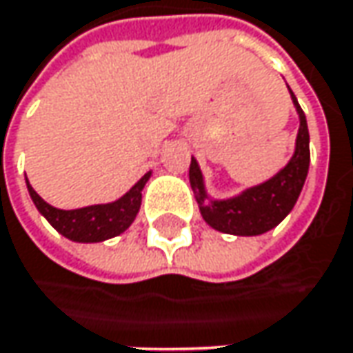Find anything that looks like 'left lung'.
<instances>
[{
  "label": "left lung",
  "instance_id": "8db88e82",
  "mask_svg": "<svg viewBox=\"0 0 353 353\" xmlns=\"http://www.w3.org/2000/svg\"><path fill=\"white\" fill-rule=\"evenodd\" d=\"M290 97L300 117L296 148L290 161L270 179L261 181L258 185L245 188L236 196L218 199L208 194L199 163L196 157H192L190 183L199 205V214L210 228L232 236H261L274 230L294 210L310 170V132H307L305 114L301 112L300 103L292 90H290Z\"/></svg>",
  "mask_w": 353,
  "mask_h": 353
}]
</instances>
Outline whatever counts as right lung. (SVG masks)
Wrapping results in <instances>:
<instances>
[{"instance_id": "1", "label": "right lung", "mask_w": 353, "mask_h": 353, "mask_svg": "<svg viewBox=\"0 0 353 353\" xmlns=\"http://www.w3.org/2000/svg\"><path fill=\"white\" fill-rule=\"evenodd\" d=\"M150 177H152V172H148L141 179H137L132 185V190L125 192L121 197H117L115 201L85 205L77 210L53 208L52 203H48L33 190L30 179H26V183H28V192L32 196L37 212L48 219L63 238L77 241V243H97V241H105V239L123 234L134 223L139 205H141V192Z\"/></svg>"}]
</instances>
